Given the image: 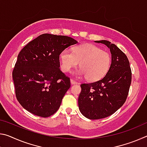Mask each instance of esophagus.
Here are the masks:
<instances>
[{"label":"esophagus","mask_w":147,"mask_h":147,"mask_svg":"<svg viewBox=\"0 0 147 147\" xmlns=\"http://www.w3.org/2000/svg\"><path fill=\"white\" fill-rule=\"evenodd\" d=\"M71 85H74V84H78V82H76V81H74V80H73V79H71Z\"/></svg>","instance_id":"34e87169"}]
</instances>
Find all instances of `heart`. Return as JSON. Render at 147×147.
I'll return each instance as SVG.
<instances>
[{"mask_svg": "<svg viewBox=\"0 0 147 147\" xmlns=\"http://www.w3.org/2000/svg\"><path fill=\"white\" fill-rule=\"evenodd\" d=\"M59 56L61 67L63 72H69L80 63L81 67L74 71L73 75L77 78L86 76V79L91 82L98 80L104 77L111 64L109 53L89 43L74 47L73 53L65 49Z\"/></svg>", "mask_w": 147, "mask_h": 147, "instance_id": "obj_1", "label": "heart"}]
</instances>
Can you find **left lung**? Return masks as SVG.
<instances>
[{
  "label": "left lung",
  "instance_id": "obj_1",
  "mask_svg": "<svg viewBox=\"0 0 147 147\" xmlns=\"http://www.w3.org/2000/svg\"><path fill=\"white\" fill-rule=\"evenodd\" d=\"M110 50L111 63L106 76L100 80L81 84L78 108L89 119H100L112 115L125 102L131 81L127 56L115 45L106 40L95 41Z\"/></svg>",
  "mask_w": 147,
  "mask_h": 147
}]
</instances>
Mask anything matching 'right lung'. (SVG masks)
<instances>
[{"instance_id": "1", "label": "right lung", "mask_w": 147, "mask_h": 147, "mask_svg": "<svg viewBox=\"0 0 147 147\" xmlns=\"http://www.w3.org/2000/svg\"><path fill=\"white\" fill-rule=\"evenodd\" d=\"M76 43L70 37L44 34L20 52L12 76L17 100L29 112L47 117L58 111L71 86L59 69V54Z\"/></svg>"}]
</instances>
